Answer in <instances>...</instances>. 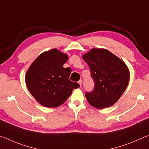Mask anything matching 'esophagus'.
<instances>
[{"instance_id":"34e87169","label":"esophagus","mask_w":149,"mask_h":149,"mask_svg":"<svg viewBox=\"0 0 149 149\" xmlns=\"http://www.w3.org/2000/svg\"><path fill=\"white\" fill-rule=\"evenodd\" d=\"M78 83H79V84L80 85V86L81 87V85H82V84H83V81H82V79H80L79 81H78Z\"/></svg>"}]
</instances>
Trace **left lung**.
Here are the masks:
<instances>
[{
  "label": "left lung",
  "mask_w": 149,
  "mask_h": 149,
  "mask_svg": "<svg viewBox=\"0 0 149 149\" xmlns=\"http://www.w3.org/2000/svg\"><path fill=\"white\" fill-rule=\"evenodd\" d=\"M89 65L94 88L85 93L88 102L97 108L110 107L120 99L130 80L127 65L108 50L93 49L83 56Z\"/></svg>",
  "instance_id": "left-lung-1"
}]
</instances>
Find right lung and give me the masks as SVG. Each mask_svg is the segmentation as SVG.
I'll return each instance as SVG.
<instances>
[{
    "instance_id": "right-lung-1",
    "label": "right lung",
    "mask_w": 149,
    "mask_h": 149,
    "mask_svg": "<svg viewBox=\"0 0 149 149\" xmlns=\"http://www.w3.org/2000/svg\"><path fill=\"white\" fill-rule=\"evenodd\" d=\"M68 55L57 49L43 52L30 65L26 75L27 89L41 105L56 108L62 104L79 84L71 81L70 68L63 67Z\"/></svg>"
}]
</instances>
